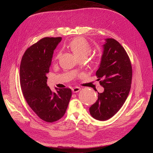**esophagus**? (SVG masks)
I'll return each instance as SVG.
<instances>
[{
	"instance_id": "esophagus-1",
	"label": "esophagus",
	"mask_w": 153,
	"mask_h": 153,
	"mask_svg": "<svg viewBox=\"0 0 153 153\" xmlns=\"http://www.w3.org/2000/svg\"><path fill=\"white\" fill-rule=\"evenodd\" d=\"M81 89V88H80L79 87H74L72 88V91L74 93H76V92H79Z\"/></svg>"
}]
</instances>
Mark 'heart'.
I'll return each mask as SVG.
<instances>
[{"mask_svg": "<svg viewBox=\"0 0 153 153\" xmlns=\"http://www.w3.org/2000/svg\"><path fill=\"white\" fill-rule=\"evenodd\" d=\"M68 47L74 53L78 59L85 58L92 50L91 44L87 40L82 36L76 37L72 39L68 44ZM59 56V52L56 54L54 59H58ZM97 61L96 56L94 57V62Z\"/></svg>", "mask_w": 153, "mask_h": 153, "instance_id": "obj_1", "label": "heart"}]
</instances>
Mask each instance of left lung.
Wrapping results in <instances>:
<instances>
[{
	"mask_svg": "<svg viewBox=\"0 0 153 153\" xmlns=\"http://www.w3.org/2000/svg\"><path fill=\"white\" fill-rule=\"evenodd\" d=\"M96 76L104 88L98 92V99L89 108L93 118L105 121L115 115L122 108L129 94L132 66L124 48L114 38H107Z\"/></svg>",
	"mask_w": 153,
	"mask_h": 153,
	"instance_id": "1",
	"label": "left lung"
}]
</instances>
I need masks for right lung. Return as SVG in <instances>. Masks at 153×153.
Listing matches in <instances>:
<instances>
[{"instance_id": "add662e5", "label": "right lung", "mask_w": 153, "mask_h": 153, "mask_svg": "<svg viewBox=\"0 0 153 153\" xmlns=\"http://www.w3.org/2000/svg\"><path fill=\"white\" fill-rule=\"evenodd\" d=\"M61 37H45L30 46L22 58L20 81L28 105L45 122L52 123L65 114L72 96L69 88L52 92L47 85L53 52Z\"/></svg>"}]
</instances>
